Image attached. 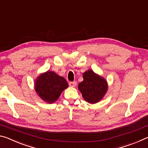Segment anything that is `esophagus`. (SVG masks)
I'll return each mask as SVG.
<instances>
[{"label": "esophagus", "mask_w": 148, "mask_h": 148, "mask_svg": "<svg viewBox=\"0 0 148 148\" xmlns=\"http://www.w3.org/2000/svg\"><path fill=\"white\" fill-rule=\"evenodd\" d=\"M69 86H71V87H76V82H69Z\"/></svg>", "instance_id": "obj_1"}]
</instances>
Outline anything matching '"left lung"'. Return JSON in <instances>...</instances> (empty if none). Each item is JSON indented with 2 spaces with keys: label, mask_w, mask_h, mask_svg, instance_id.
<instances>
[{
  "label": "left lung",
  "mask_w": 148,
  "mask_h": 148,
  "mask_svg": "<svg viewBox=\"0 0 148 148\" xmlns=\"http://www.w3.org/2000/svg\"><path fill=\"white\" fill-rule=\"evenodd\" d=\"M83 78V82L78 84V89L85 101L90 104L101 101L108 91L106 79L91 69L84 72Z\"/></svg>",
  "instance_id": "8db88e82"
}]
</instances>
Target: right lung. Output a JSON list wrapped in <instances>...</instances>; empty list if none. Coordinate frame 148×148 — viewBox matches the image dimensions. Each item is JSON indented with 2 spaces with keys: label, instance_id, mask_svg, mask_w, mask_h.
<instances>
[{
  "label": "right lung",
  "instance_id": "obj_1",
  "mask_svg": "<svg viewBox=\"0 0 148 148\" xmlns=\"http://www.w3.org/2000/svg\"><path fill=\"white\" fill-rule=\"evenodd\" d=\"M68 87L69 84L63 77L50 71L40 74L34 82L37 95L49 104L57 101L62 92Z\"/></svg>",
  "mask_w": 148,
  "mask_h": 148
}]
</instances>
